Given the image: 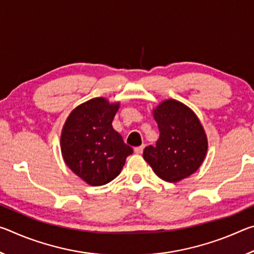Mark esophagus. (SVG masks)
Returning <instances> with one entry per match:
<instances>
[{
    "label": "esophagus",
    "mask_w": 254,
    "mask_h": 254,
    "mask_svg": "<svg viewBox=\"0 0 254 254\" xmlns=\"http://www.w3.org/2000/svg\"><path fill=\"white\" fill-rule=\"evenodd\" d=\"M143 149H144V145L142 144V145H140V147L134 148V152L137 153V154H141V153L143 152Z\"/></svg>",
    "instance_id": "obj_1"
}]
</instances>
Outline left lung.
<instances>
[{
    "mask_svg": "<svg viewBox=\"0 0 254 254\" xmlns=\"http://www.w3.org/2000/svg\"><path fill=\"white\" fill-rule=\"evenodd\" d=\"M158 123L159 139L149 145L143 158L158 177L177 183L194 174L207 152V136L198 118L188 106L176 100H167L153 110Z\"/></svg>",
    "mask_w": 254,
    "mask_h": 254,
    "instance_id": "8db88e82",
    "label": "left lung"
}]
</instances>
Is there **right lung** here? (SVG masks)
<instances>
[{"label": "right lung", "mask_w": 254, "mask_h": 254, "mask_svg": "<svg viewBox=\"0 0 254 254\" xmlns=\"http://www.w3.org/2000/svg\"><path fill=\"white\" fill-rule=\"evenodd\" d=\"M120 103L92 98L71 111L63 127L60 148L66 165L91 186L117 178L133 150L112 127Z\"/></svg>", "instance_id": "obj_1"}]
</instances>
